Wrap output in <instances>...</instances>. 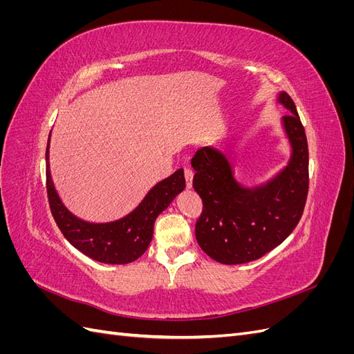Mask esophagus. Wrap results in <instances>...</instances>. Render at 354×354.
<instances>
[{"mask_svg": "<svg viewBox=\"0 0 354 354\" xmlns=\"http://www.w3.org/2000/svg\"><path fill=\"white\" fill-rule=\"evenodd\" d=\"M185 178H186V185L187 187H192V180H194V171L190 168H185Z\"/></svg>", "mask_w": 354, "mask_h": 354, "instance_id": "1", "label": "esophagus"}]
</instances>
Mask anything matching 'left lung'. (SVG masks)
Here are the masks:
<instances>
[{
	"instance_id": "obj_1",
	"label": "left lung",
	"mask_w": 354,
	"mask_h": 354,
	"mask_svg": "<svg viewBox=\"0 0 354 354\" xmlns=\"http://www.w3.org/2000/svg\"><path fill=\"white\" fill-rule=\"evenodd\" d=\"M279 102L291 111L282 121L292 156L269 183L254 189L239 186L227 158L212 147H202L192 158L194 187L202 199L196 241L221 264L261 259L291 234L303 216L308 194L307 137L289 94L282 91Z\"/></svg>"
}]
</instances>
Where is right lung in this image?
<instances>
[{
	"instance_id": "right-lung-1",
	"label": "right lung",
	"mask_w": 354,
	"mask_h": 354,
	"mask_svg": "<svg viewBox=\"0 0 354 354\" xmlns=\"http://www.w3.org/2000/svg\"><path fill=\"white\" fill-rule=\"evenodd\" d=\"M47 143V196L50 211L63 236L78 251L90 259L106 264H127L136 261L147 250L153 236L156 217L186 187L183 169H177L168 178L151 189L133 212L112 223H87L77 218L63 205L53 186L48 169Z\"/></svg>"
}]
</instances>
